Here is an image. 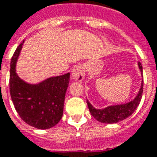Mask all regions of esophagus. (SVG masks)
<instances>
[{"instance_id": "34e87169", "label": "esophagus", "mask_w": 157, "mask_h": 157, "mask_svg": "<svg viewBox=\"0 0 157 157\" xmlns=\"http://www.w3.org/2000/svg\"><path fill=\"white\" fill-rule=\"evenodd\" d=\"M86 69L83 66H76L71 71V78L75 81L82 82L85 78Z\"/></svg>"}]
</instances>
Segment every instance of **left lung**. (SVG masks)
<instances>
[{
  "mask_svg": "<svg viewBox=\"0 0 157 157\" xmlns=\"http://www.w3.org/2000/svg\"><path fill=\"white\" fill-rule=\"evenodd\" d=\"M137 66L139 68L141 76H143V66L140 62L137 63ZM143 87H144V81L142 79L138 92L136 93V97L132 100L127 103L112 105L103 109H97L93 107V105L90 103V101L87 99V105L92 117L98 122L103 124H116L119 121L124 120L125 118L129 117L135 111L142 98Z\"/></svg>",
  "mask_w": 157,
  "mask_h": 157,
  "instance_id": "left-lung-1",
  "label": "left lung"
}]
</instances>
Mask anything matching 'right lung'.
Here are the masks:
<instances>
[{
	"label": "right lung",
	"instance_id": "add662e5",
	"mask_svg": "<svg viewBox=\"0 0 157 157\" xmlns=\"http://www.w3.org/2000/svg\"><path fill=\"white\" fill-rule=\"evenodd\" d=\"M23 43L14 52L10 64L9 89L13 103L24 122L40 130L50 129L63 116L70 72L50 77L37 84L23 80L16 72V64Z\"/></svg>",
	"mask_w": 157,
	"mask_h": 157
}]
</instances>
